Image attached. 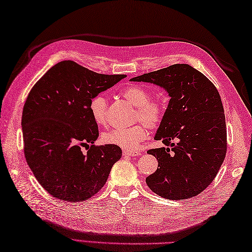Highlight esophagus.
Masks as SVG:
<instances>
[{
  "instance_id": "34e87169",
  "label": "esophagus",
  "mask_w": 252,
  "mask_h": 252,
  "mask_svg": "<svg viewBox=\"0 0 252 252\" xmlns=\"http://www.w3.org/2000/svg\"><path fill=\"white\" fill-rule=\"evenodd\" d=\"M141 155L139 151H123V156H129V157H136Z\"/></svg>"
}]
</instances>
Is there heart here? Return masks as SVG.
I'll return each mask as SVG.
<instances>
[{
    "label": "heart",
    "mask_w": 252,
    "mask_h": 252,
    "mask_svg": "<svg viewBox=\"0 0 252 252\" xmlns=\"http://www.w3.org/2000/svg\"><path fill=\"white\" fill-rule=\"evenodd\" d=\"M122 95L130 105L136 107L134 122H145L151 128H156L161 124L165 113V102L161 98L151 99L150 91L138 84H130L123 89ZM107 109L108 100L102 94H98L91 99L90 112L97 125L107 124ZM145 125L138 123L128 128H116L103 133L102 140L106 144L119 146L121 149L136 150L149 136V127Z\"/></svg>",
    "instance_id": "obj_1"
}]
</instances>
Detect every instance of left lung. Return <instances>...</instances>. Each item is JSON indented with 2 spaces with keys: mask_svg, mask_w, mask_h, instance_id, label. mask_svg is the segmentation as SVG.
<instances>
[{
  "mask_svg": "<svg viewBox=\"0 0 252 252\" xmlns=\"http://www.w3.org/2000/svg\"><path fill=\"white\" fill-rule=\"evenodd\" d=\"M130 80L159 85L171 97L155 136L171 149L147 151L159 167L146 177L147 186L169 200L195 197L216 177L226 153L224 111L216 87L188 64Z\"/></svg>",
  "mask_w": 252,
  "mask_h": 252,
  "instance_id": "left-lung-1",
  "label": "left lung"
}]
</instances>
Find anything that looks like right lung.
I'll use <instances>...</instances> for the list:
<instances>
[{
    "mask_svg": "<svg viewBox=\"0 0 252 252\" xmlns=\"http://www.w3.org/2000/svg\"><path fill=\"white\" fill-rule=\"evenodd\" d=\"M125 77L102 75L73 61H63L30 91L21 121L24 156L34 176L52 197L82 202L106 184L122 150L111 144H94L99 132L90 112V101ZM81 147L88 150L87 153Z\"/></svg>",
    "mask_w": 252,
    "mask_h": 252,
    "instance_id": "obj_1",
    "label": "right lung"
}]
</instances>
